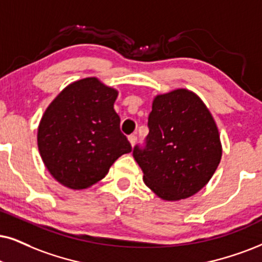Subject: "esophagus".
I'll use <instances>...</instances> for the list:
<instances>
[{
  "instance_id": "1",
  "label": "esophagus",
  "mask_w": 262,
  "mask_h": 262,
  "mask_svg": "<svg viewBox=\"0 0 262 262\" xmlns=\"http://www.w3.org/2000/svg\"><path fill=\"white\" fill-rule=\"evenodd\" d=\"M128 140H129V142H130V145H132V146H134V145H135V142H137V140H138L137 135H134V134L129 135V137H128Z\"/></svg>"
}]
</instances>
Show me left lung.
Listing matches in <instances>:
<instances>
[{
    "mask_svg": "<svg viewBox=\"0 0 262 262\" xmlns=\"http://www.w3.org/2000/svg\"><path fill=\"white\" fill-rule=\"evenodd\" d=\"M145 146L133 156L148 188L165 201L193 196L210 180L223 148L204 102L187 89L157 95L148 115Z\"/></svg>",
    "mask_w": 262,
    "mask_h": 262,
    "instance_id": "left-lung-1",
    "label": "left lung"
}]
</instances>
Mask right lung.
Here are the masks:
<instances>
[{"instance_id":"1","label":"right lung","mask_w":262,"mask_h":262,"mask_svg":"<svg viewBox=\"0 0 262 262\" xmlns=\"http://www.w3.org/2000/svg\"><path fill=\"white\" fill-rule=\"evenodd\" d=\"M117 91L98 78L69 84L51 102L38 125L43 163L55 180L74 190L87 188L132 151L114 110Z\"/></svg>"}]
</instances>
